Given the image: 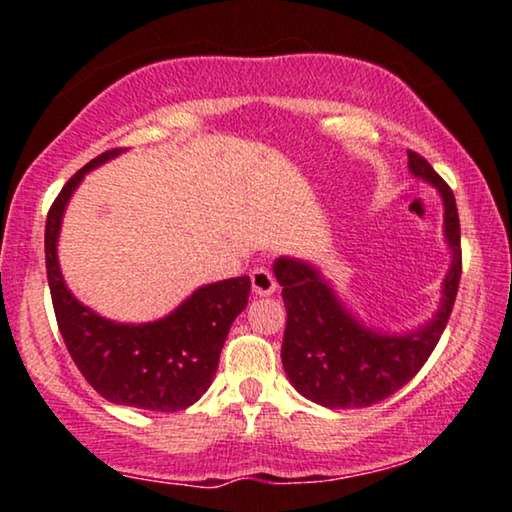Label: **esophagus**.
Masks as SVG:
<instances>
[{"label": "esophagus", "instance_id": "obj_1", "mask_svg": "<svg viewBox=\"0 0 512 512\" xmlns=\"http://www.w3.org/2000/svg\"><path fill=\"white\" fill-rule=\"evenodd\" d=\"M251 286H254L256 296H272L277 291V279L270 270L256 268L251 272Z\"/></svg>", "mask_w": 512, "mask_h": 512}]
</instances>
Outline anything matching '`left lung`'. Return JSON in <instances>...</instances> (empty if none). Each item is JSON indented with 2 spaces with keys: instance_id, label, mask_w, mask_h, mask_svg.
I'll list each match as a JSON object with an SVG mask.
<instances>
[{
  "instance_id": "8db88e82",
  "label": "left lung",
  "mask_w": 512,
  "mask_h": 512,
  "mask_svg": "<svg viewBox=\"0 0 512 512\" xmlns=\"http://www.w3.org/2000/svg\"><path fill=\"white\" fill-rule=\"evenodd\" d=\"M412 177L438 188L445 207V240L452 265L443 279L438 312L426 326L405 335L377 333L363 326L314 265L282 256L275 277L282 286L286 328L282 363L293 387L331 410L368 408L396 394L419 373L450 319L461 279V228L452 188L415 151H408Z\"/></svg>"
}]
</instances>
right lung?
Masks as SVG:
<instances>
[{
	"label": "right lung",
	"instance_id": "right-lung-1",
	"mask_svg": "<svg viewBox=\"0 0 512 512\" xmlns=\"http://www.w3.org/2000/svg\"><path fill=\"white\" fill-rule=\"evenodd\" d=\"M125 149L90 160L51 205L46 219V275L62 340L90 387L111 403L139 410H186L212 384L230 326L247 307L249 277L200 286L177 310L149 324H118L79 303L58 263V237L67 202L86 177Z\"/></svg>",
	"mask_w": 512,
	"mask_h": 512
}]
</instances>
